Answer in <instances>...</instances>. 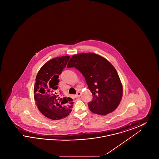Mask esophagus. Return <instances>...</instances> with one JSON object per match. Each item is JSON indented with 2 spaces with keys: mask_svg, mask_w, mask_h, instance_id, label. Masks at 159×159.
Instances as JSON below:
<instances>
[{
  "mask_svg": "<svg viewBox=\"0 0 159 159\" xmlns=\"http://www.w3.org/2000/svg\"><path fill=\"white\" fill-rule=\"evenodd\" d=\"M80 95H81V92H78L76 93V98H78V97H80Z\"/></svg>",
  "mask_w": 159,
  "mask_h": 159,
  "instance_id": "esophagus-1",
  "label": "esophagus"
}]
</instances>
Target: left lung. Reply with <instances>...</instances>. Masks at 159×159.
<instances>
[{
  "label": "left lung",
  "mask_w": 159,
  "mask_h": 159,
  "mask_svg": "<svg viewBox=\"0 0 159 159\" xmlns=\"http://www.w3.org/2000/svg\"><path fill=\"white\" fill-rule=\"evenodd\" d=\"M67 67H75L84 76L93 98L88 102L91 112L106 115L119 106L123 95L120 79L113 66L94 53L74 55Z\"/></svg>",
  "instance_id": "left-lung-1"
}]
</instances>
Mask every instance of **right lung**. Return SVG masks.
Listing matches in <instances>:
<instances>
[{"mask_svg":"<svg viewBox=\"0 0 159 159\" xmlns=\"http://www.w3.org/2000/svg\"><path fill=\"white\" fill-rule=\"evenodd\" d=\"M70 56L56 57L41 67L36 78L34 98L39 111L52 120H60L68 116L73 106V99L63 97L57 91L59 75L70 59Z\"/></svg>","mask_w":159,"mask_h":159,"instance_id":"1","label":"right lung"}]
</instances>
